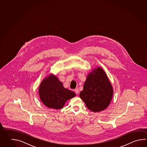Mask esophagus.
Masks as SVG:
<instances>
[{"label": "esophagus", "mask_w": 147, "mask_h": 147, "mask_svg": "<svg viewBox=\"0 0 147 147\" xmlns=\"http://www.w3.org/2000/svg\"><path fill=\"white\" fill-rule=\"evenodd\" d=\"M74 91H75V93H76V94H79V89H78V88H76L75 90H74Z\"/></svg>", "instance_id": "1"}]
</instances>
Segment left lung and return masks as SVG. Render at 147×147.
Returning <instances> with one entry per match:
<instances>
[{
  "label": "left lung",
  "instance_id": "obj_1",
  "mask_svg": "<svg viewBox=\"0 0 147 147\" xmlns=\"http://www.w3.org/2000/svg\"><path fill=\"white\" fill-rule=\"evenodd\" d=\"M113 89L106 73L100 67L94 69L87 76L80 97L91 111L97 113L109 105Z\"/></svg>",
  "mask_w": 147,
  "mask_h": 147
}]
</instances>
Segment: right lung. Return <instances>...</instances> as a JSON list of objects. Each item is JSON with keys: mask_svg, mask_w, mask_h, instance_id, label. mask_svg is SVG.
Listing matches in <instances>:
<instances>
[{"mask_svg": "<svg viewBox=\"0 0 147 147\" xmlns=\"http://www.w3.org/2000/svg\"><path fill=\"white\" fill-rule=\"evenodd\" d=\"M39 94L41 101L49 108H63L67 100L76 96L72 91L63 87V83L55 76L50 75L41 83Z\"/></svg>", "mask_w": 147, "mask_h": 147, "instance_id": "right-lung-1", "label": "right lung"}]
</instances>
